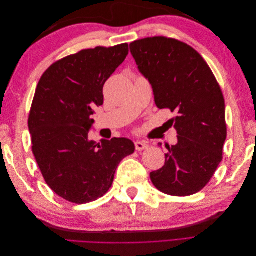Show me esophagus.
I'll return each instance as SVG.
<instances>
[{
	"label": "esophagus",
	"instance_id": "obj_1",
	"mask_svg": "<svg viewBox=\"0 0 256 256\" xmlns=\"http://www.w3.org/2000/svg\"><path fill=\"white\" fill-rule=\"evenodd\" d=\"M134 145H136V150L138 152H141V150L148 148V144H146L145 142H136Z\"/></svg>",
	"mask_w": 256,
	"mask_h": 256
}]
</instances>
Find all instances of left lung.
I'll return each mask as SVG.
<instances>
[{"label":"left lung","instance_id":"1","mask_svg":"<svg viewBox=\"0 0 256 256\" xmlns=\"http://www.w3.org/2000/svg\"><path fill=\"white\" fill-rule=\"evenodd\" d=\"M130 52L152 84L156 106L176 113L168 124L177 130L178 143L166 145V164L150 180L166 194H196L223 158L228 129L220 85L200 54L175 38H143L130 44Z\"/></svg>","mask_w":256,"mask_h":256}]
</instances>
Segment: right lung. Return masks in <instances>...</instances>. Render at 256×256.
Wrapping results in <instances>:
<instances>
[{"mask_svg":"<svg viewBox=\"0 0 256 256\" xmlns=\"http://www.w3.org/2000/svg\"><path fill=\"white\" fill-rule=\"evenodd\" d=\"M128 53V44L83 49L53 63L37 84L28 115L32 150L44 182L70 203L104 196L120 162L134 152L128 138L96 143L88 132L106 81Z\"/></svg>","mask_w":256,"mask_h":256,"instance_id":"obj_1","label":"right lung"}]
</instances>
